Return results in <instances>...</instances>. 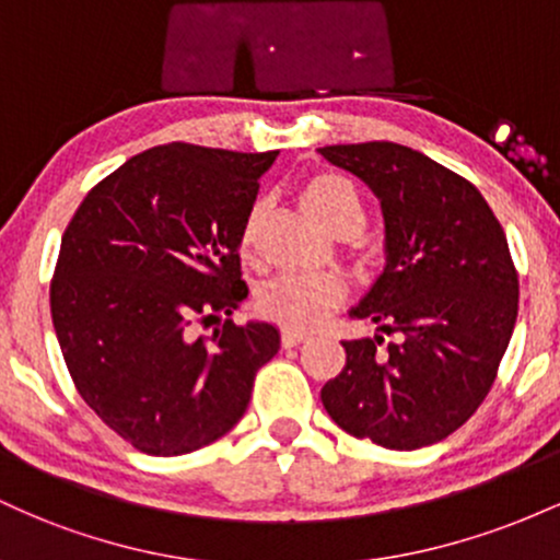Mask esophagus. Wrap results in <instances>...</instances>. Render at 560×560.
<instances>
[{
	"label": "esophagus",
	"mask_w": 560,
	"mask_h": 560,
	"mask_svg": "<svg viewBox=\"0 0 560 560\" xmlns=\"http://www.w3.org/2000/svg\"><path fill=\"white\" fill-rule=\"evenodd\" d=\"M305 342H307L305 334L281 331V347H284V350H292V347H300V345H305Z\"/></svg>",
	"instance_id": "1"
}]
</instances>
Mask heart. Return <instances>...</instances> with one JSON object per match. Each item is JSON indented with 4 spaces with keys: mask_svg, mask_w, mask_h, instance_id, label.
<instances>
[{
    "mask_svg": "<svg viewBox=\"0 0 560 560\" xmlns=\"http://www.w3.org/2000/svg\"><path fill=\"white\" fill-rule=\"evenodd\" d=\"M300 205L320 229L337 236L342 229H361L363 208L355 189L334 173H316L302 184ZM258 213L242 226L240 247L247 253L255 236ZM347 287L334 276H276L255 294V311L284 331H313L342 305Z\"/></svg>",
    "mask_w": 560,
    "mask_h": 560,
    "instance_id": "obj_1",
    "label": "heart"
}]
</instances>
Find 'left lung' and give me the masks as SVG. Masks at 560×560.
<instances>
[{"label": "left lung", "instance_id": "left-lung-1", "mask_svg": "<svg viewBox=\"0 0 560 560\" xmlns=\"http://www.w3.org/2000/svg\"><path fill=\"white\" fill-rule=\"evenodd\" d=\"M371 186L384 213L387 268L352 316L395 334L342 342V374L320 389L326 413L358 440L419 450L445 440L492 389L518 316L505 231L464 176L395 144L320 147Z\"/></svg>", "mask_w": 560, "mask_h": 560}]
</instances>
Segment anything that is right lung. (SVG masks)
Here are the masks:
<instances>
[{
	"label": "right lung",
	"instance_id": "add662e5",
	"mask_svg": "<svg viewBox=\"0 0 560 560\" xmlns=\"http://www.w3.org/2000/svg\"><path fill=\"white\" fill-rule=\"evenodd\" d=\"M279 152L152 147L83 197L62 234L49 305L79 395L147 455H184L242 419L279 352L271 324L236 326L242 226ZM226 315L191 340L195 319Z\"/></svg>",
	"mask_w": 560,
	"mask_h": 560
}]
</instances>
